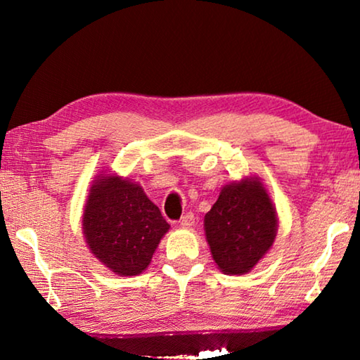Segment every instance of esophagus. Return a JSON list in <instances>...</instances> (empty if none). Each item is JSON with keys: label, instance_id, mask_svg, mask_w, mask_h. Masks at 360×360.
Returning <instances> with one entry per match:
<instances>
[{"label": "esophagus", "instance_id": "esophagus-1", "mask_svg": "<svg viewBox=\"0 0 360 360\" xmlns=\"http://www.w3.org/2000/svg\"><path fill=\"white\" fill-rule=\"evenodd\" d=\"M179 224H181V227H184V229L192 227V225L195 224V216H193V212H186V214L181 217Z\"/></svg>", "mask_w": 360, "mask_h": 360}]
</instances>
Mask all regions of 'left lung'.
I'll list each match as a JSON object with an SVG mask.
<instances>
[{
	"instance_id": "1",
	"label": "left lung",
	"mask_w": 360,
	"mask_h": 360,
	"mask_svg": "<svg viewBox=\"0 0 360 360\" xmlns=\"http://www.w3.org/2000/svg\"><path fill=\"white\" fill-rule=\"evenodd\" d=\"M212 259L227 275H245L264 257L276 236V212L259 181L222 188L205 216Z\"/></svg>"
}]
</instances>
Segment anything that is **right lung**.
Returning a JSON list of instances; mask_svg holds the SVG:
<instances>
[{"label":"right lung","instance_id":"obj_1","mask_svg":"<svg viewBox=\"0 0 360 360\" xmlns=\"http://www.w3.org/2000/svg\"><path fill=\"white\" fill-rule=\"evenodd\" d=\"M82 229L90 251L120 276L144 271L169 225L138 184L105 176L90 191Z\"/></svg>","mask_w":360,"mask_h":360}]
</instances>
